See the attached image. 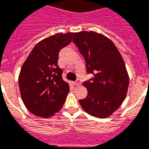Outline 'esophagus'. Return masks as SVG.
I'll use <instances>...</instances> for the list:
<instances>
[{"instance_id":"1","label":"esophagus","mask_w":149,"mask_h":149,"mask_svg":"<svg viewBox=\"0 0 149 149\" xmlns=\"http://www.w3.org/2000/svg\"><path fill=\"white\" fill-rule=\"evenodd\" d=\"M74 84L76 85V86H79V85L81 84V80H80V79H77V80L74 82Z\"/></svg>"}]
</instances>
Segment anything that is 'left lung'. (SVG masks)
<instances>
[{"label": "left lung", "instance_id": "8db88e82", "mask_svg": "<svg viewBox=\"0 0 149 149\" xmlns=\"http://www.w3.org/2000/svg\"><path fill=\"white\" fill-rule=\"evenodd\" d=\"M72 41L85 58L87 72L94 76L84 83L87 96L79 100V104L91 116L107 118L127 95L129 77L124 59L113 42L102 34L76 32Z\"/></svg>", "mask_w": 149, "mask_h": 149}]
</instances>
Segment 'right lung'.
Instances as JSON below:
<instances>
[{
	"label": "right lung",
	"mask_w": 149,
	"mask_h": 149,
	"mask_svg": "<svg viewBox=\"0 0 149 149\" xmlns=\"http://www.w3.org/2000/svg\"><path fill=\"white\" fill-rule=\"evenodd\" d=\"M72 32L40 41L24 61L18 77L22 101L34 115L49 118L63 107L70 91L58 65V52L72 41Z\"/></svg>",
	"instance_id": "add662e5"
}]
</instances>
